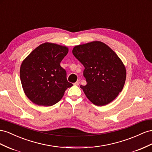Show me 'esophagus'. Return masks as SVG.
Wrapping results in <instances>:
<instances>
[{
    "label": "esophagus",
    "instance_id": "34e87169",
    "mask_svg": "<svg viewBox=\"0 0 152 152\" xmlns=\"http://www.w3.org/2000/svg\"><path fill=\"white\" fill-rule=\"evenodd\" d=\"M74 84H75V85H76V86H79V85L80 84V80H77Z\"/></svg>",
    "mask_w": 152,
    "mask_h": 152
}]
</instances>
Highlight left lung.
<instances>
[{
    "instance_id": "left-lung-1",
    "label": "left lung",
    "mask_w": 152,
    "mask_h": 152,
    "mask_svg": "<svg viewBox=\"0 0 152 152\" xmlns=\"http://www.w3.org/2000/svg\"><path fill=\"white\" fill-rule=\"evenodd\" d=\"M72 53L84 66L87 84L80 86L93 104L103 106L118 96L126 80V68L120 57L104 43L95 41L74 47Z\"/></svg>"
}]
</instances>
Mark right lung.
<instances>
[{"instance_id": "obj_1", "label": "right lung", "mask_w": 152, "mask_h": 152, "mask_svg": "<svg viewBox=\"0 0 152 152\" xmlns=\"http://www.w3.org/2000/svg\"><path fill=\"white\" fill-rule=\"evenodd\" d=\"M68 48L56 43L41 44L24 59L20 69L23 91L34 104L51 106L63 98L73 84L66 79V72L60 63Z\"/></svg>"}]
</instances>
